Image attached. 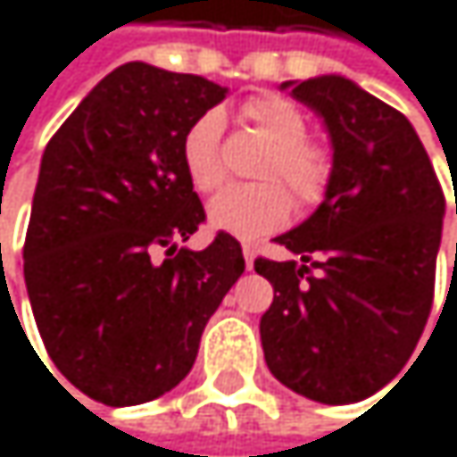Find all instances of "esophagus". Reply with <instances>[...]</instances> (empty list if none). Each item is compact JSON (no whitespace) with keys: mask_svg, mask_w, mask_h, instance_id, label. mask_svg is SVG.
Masks as SVG:
<instances>
[{"mask_svg":"<svg viewBox=\"0 0 457 457\" xmlns=\"http://www.w3.org/2000/svg\"><path fill=\"white\" fill-rule=\"evenodd\" d=\"M244 260H246V268L254 265V246L252 244H244Z\"/></svg>","mask_w":457,"mask_h":457,"instance_id":"1","label":"esophagus"}]
</instances>
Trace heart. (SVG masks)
Here are the masks:
<instances>
[{
    "label": "heart",
    "mask_w": 457,
    "mask_h": 457,
    "mask_svg": "<svg viewBox=\"0 0 457 457\" xmlns=\"http://www.w3.org/2000/svg\"><path fill=\"white\" fill-rule=\"evenodd\" d=\"M244 116L270 143L257 173L265 181L221 189L208 205V219L216 230L236 238H260L289 219V195L301 211H314L328 200L336 181V156L328 145L309 140V119L284 96H254L244 105ZM221 132L224 116L211 108L181 137V165L197 192H213L224 181Z\"/></svg>",
    "instance_id": "1"
}]
</instances>
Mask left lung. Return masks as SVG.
Masks as SVG:
<instances>
[{"instance_id":"8db88e82","label":"left lung","mask_w":457,"mask_h":457,"mask_svg":"<svg viewBox=\"0 0 457 457\" xmlns=\"http://www.w3.org/2000/svg\"><path fill=\"white\" fill-rule=\"evenodd\" d=\"M287 86L325 119L336 181L301 227L276 238L292 260H254L273 284L262 352L289 390L354 403L406 366L426 330L445 192L403 113L341 75Z\"/></svg>"}]
</instances>
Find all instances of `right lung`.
I'll return each mask as SVG.
<instances>
[{"mask_svg":"<svg viewBox=\"0 0 457 457\" xmlns=\"http://www.w3.org/2000/svg\"><path fill=\"white\" fill-rule=\"evenodd\" d=\"M224 94L200 75L129 62L46 145L23 278L54 366L91 401L135 406L173 390L244 273L224 230L203 252L179 246L205 221L181 137Z\"/></svg>","mask_w":457,"mask_h":457,"instance_id":"obj_1","label":"right lung"}]
</instances>
